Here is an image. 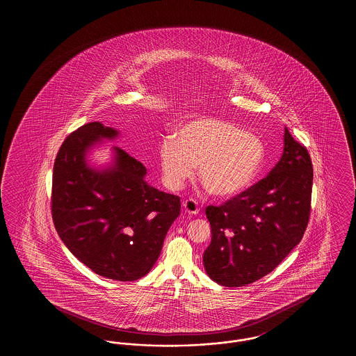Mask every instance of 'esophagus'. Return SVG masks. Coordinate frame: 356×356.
I'll use <instances>...</instances> for the list:
<instances>
[{
    "label": "esophagus",
    "mask_w": 356,
    "mask_h": 356,
    "mask_svg": "<svg viewBox=\"0 0 356 356\" xmlns=\"http://www.w3.org/2000/svg\"><path fill=\"white\" fill-rule=\"evenodd\" d=\"M183 208H184V211H186L188 215H197L199 213V207H197L196 200H193V199L184 200L183 202Z\"/></svg>",
    "instance_id": "obj_1"
}]
</instances>
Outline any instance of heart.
Segmentation results:
<instances>
[{"label": "heart", "mask_w": 356, "mask_h": 356, "mask_svg": "<svg viewBox=\"0 0 356 356\" xmlns=\"http://www.w3.org/2000/svg\"><path fill=\"white\" fill-rule=\"evenodd\" d=\"M263 141L219 118H196L165 136L159 147L163 179L170 189L184 184L197 165L202 186L215 197L229 199L252 186L264 164Z\"/></svg>", "instance_id": "1"}]
</instances>
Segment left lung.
Masks as SVG:
<instances>
[{"mask_svg":"<svg viewBox=\"0 0 356 356\" xmlns=\"http://www.w3.org/2000/svg\"><path fill=\"white\" fill-rule=\"evenodd\" d=\"M314 170L307 148L284 129V151L267 177L205 215L212 238L208 276L225 287L251 284L273 271L302 240L311 211Z\"/></svg>","mask_w":356,"mask_h":356,"instance_id":"8db88e82","label":"left lung"}]
</instances>
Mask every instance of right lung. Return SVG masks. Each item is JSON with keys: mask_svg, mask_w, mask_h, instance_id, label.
Segmentation results:
<instances>
[{"mask_svg": "<svg viewBox=\"0 0 356 356\" xmlns=\"http://www.w3.org/2000/svg\"><path fill=\"white\" fill-rule=\"evenodd\" d=\"M119 131L89 122L65 138L56 156L51 218L69 251L106 279L134 282L152 270L180 215V197L148 186L147 168L119 147L97 170L88 153Z\"/></svg>", "mask_w": 356, "mask_h": 356, "instance_id": "right-lung-1", "label": "right lung"}]
</instances>
